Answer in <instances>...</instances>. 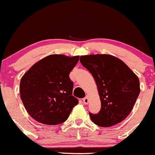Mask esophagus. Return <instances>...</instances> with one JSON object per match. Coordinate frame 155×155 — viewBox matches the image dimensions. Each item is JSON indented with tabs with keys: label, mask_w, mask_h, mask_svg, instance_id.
<instances>
[{
	"label": "esophagus",
	"mask_w": 155,
	"mask_h": 155,
	"mask_svg": "<svg viewBox=\"0 0 155 155\" xmlns=\"http://www.w3.org/2000/svg\"><path fill=\"white\" fill-rule=\"evenodd\" d=\"M83 102H84V104H87L88 102H89V99H88V97L86 96L85 98H84L82 99Z\"/></svg>",
	"instance_id": "34e87169"
}]
</instances>
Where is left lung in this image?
I'll return each instance as SVG.
<instances>
[{"instance_id": "1", "label": "left lung", "mask_w": 155, "mask_h": 155, "mask_svg": "<svg viewBox=\"0 0 155 155\" xmlns=\"http://www.w3.org/2000/svg\"><path fill=\"white\" fill-rule=\"evenodd\" d=\"M80 62L94 78L101 110L90 113L96 125L108 127L124 120L132 111L140 93V81L123 61L109 54L81 56Z\"/></svg>"}]
</instances>
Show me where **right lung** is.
I'll return each mask as SVG.
<instances>
[{"label": "right lung", "mask_w": 155, "mask_h": 155, "mask_svg": "<svg viewBox=\"0 0 155 155\" xmlns=\"http://www.w3.org/2000/svg\"><path fill=\"white\" fill-rule=\"evenodd\" d=\"M79 56L52 54L32 66L21 78L20 98L35 120L47 125L63 123L79 101L72 96L69 74Z\"/></svg>", "instance_id": "right-lung-1"}]
</instances>
